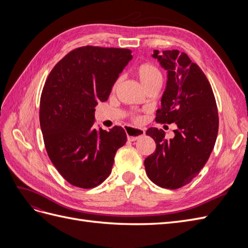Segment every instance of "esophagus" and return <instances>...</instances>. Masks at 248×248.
<instances>
[{
    "label": "esophagus",
    "instance_id": "1",
    "mask_svg": "<svg viewBox=\"0 0 248 248\" xmlns=\"http://www.w3.org/2000/svg\"><path fill=\"white\" fill-rule=\"evenodd\" d=\"M127 139L130 141L137 140L139 138L142 137L145 134V130L141 128H134V127H126L125 128Z\"/></svg>",
    "mask_w": 248,
    "mask_h": 248
}]
</instances>
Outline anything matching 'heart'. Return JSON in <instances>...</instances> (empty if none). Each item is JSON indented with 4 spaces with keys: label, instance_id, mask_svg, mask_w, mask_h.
Listing matches in <instances>:
<instances>
[{
    "label": "heart",
    "instance_id": "1",
    "mask_svg": "<svg viewBox=\"0 0 248 248\" xmlns=\"http://www.w3.org/2000/svg\"><path fill=\"white\" fill-rule=\"evenodd\" d=\"M134 74L140 79L141 86L146 89L147 87L154 84H161L162 74L157 66L152 63H140L134 68ZM119 79L116 80L114 89L119 85ZM132 120L136 123L141 122V117L140 115H132Z\"/></svg>",
    "mask_w": 248,
    "mask_h": 248
}]
</instances>
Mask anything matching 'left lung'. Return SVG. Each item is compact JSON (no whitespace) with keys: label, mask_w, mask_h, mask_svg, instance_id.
Segmentation results:
<instances>
[{"label":"left lung","mask_w":248,"mask_h":248,"mask_svg":"<svg viewBox=\"0 0 248 248\" xmlns=\"http://www.w3.org/2000/svg\"><path fill=\"white\" fill-rule=\"evenodd\" d=\"M153 57L168 70L167 88L155 121L176 123L172 139L154 127L147 136L156 144L155 152L145 159L146 172L162 188L178 189L191 182L204 168L218 132V111L211 85L200 67L178 49L154 50Z\"/></svg>","instance_id":"1"}]
</instances>
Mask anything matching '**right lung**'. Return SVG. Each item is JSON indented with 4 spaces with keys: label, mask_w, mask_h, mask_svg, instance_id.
<instances>
[{
    "label": "right lung",
    "mask_w": 248,
    "mask_h": 248,
    "mask_svg": "<svg viewBox=\"0 0 248 248\" xmlns=\"http://www.w3.org/2000/svg\"><path fill=\"white\" fill-rule=\"evenodd\" d=\"M132 59L127 48L81 46L52 68L44 84L39 119L47 155L67 182L89 189L111 171L127 137L121 126L95 128V107L108 100L119 74Z\"/></svg>",
    "instance_id": "right-lung-1"
}]
</instances>
